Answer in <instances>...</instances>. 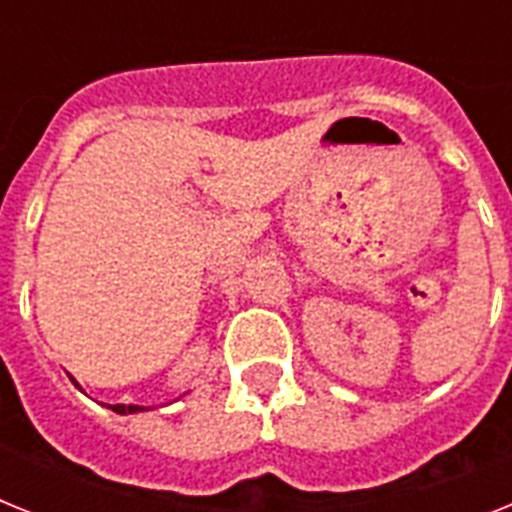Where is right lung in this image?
<instances>
[{
  "label": "right lung",
  "mask_w": 512,
  "mask_h": 512,
  "mask_svg": "<svg viewBox=\"0 0 512 512\" xmlns=\"http://www.w3.org/2000/svg\"><path fill=\"white\" fill-rule=\"evenodd\" d=\"M73 379V377H70ZM75 387H80L78 382L73 379ZM112 411L114 413H120V416H128V413H141V411H149V408H143V405H112Z\"/></svg>",
  "instance_id": "add662e5"
}]
</instances>
